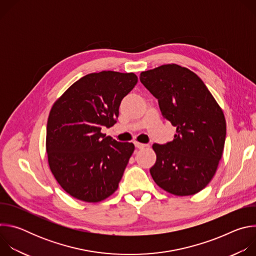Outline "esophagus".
I'll use <instances>...</instances> for the list:
<instances>
[{"label":"esophagus","instance_id":"1","mask_svg":"<svg viewBox=\"0 0 256 256\" xmlns=\"http://www.w3.org/2000/svg\"><path fill=\"white\" fill-rule=\"evenodd\" d=\"M134 146L138 148V149H142V148H144V147H147V144H142V142H134Z\"/></svg>","mask_w":256,"mask_h":256}]
</instances>
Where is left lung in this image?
<instances>
[{
	"mask_svg": "<svg viewBox=\"0 0 256 256\" xmlns=\"http://www.w3.org/2000/svg\"><path fill=\"white\" fill-rule=\"evenodd\" d=\"M140 80L158 99L164 118L176 126L172 142L153 144L157 160L150 173L169 194H196L208 184L222 158L223 110L202 79L186 68L163 64L142 72Z\"/></svg>",
	"mask_w": 256,
	"mask_h": 256,
	"instance_id": "1",
	"label": "left lung"
}]
</instances>
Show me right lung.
I'll return each mask as SVG.
<instances>
[{
  "label": "right lung",
  "instance_id": "right-lung-1",
  "mask_svg": "<svg viewBox=\"0 0 256 256\" xmlns=\"http://www.w3.org/2000/svg\"><path fill=\"white\" fill-rule=\"evenodd\" d=\"M136 83L134 72H92L52 105L46 126L48 165L72 198L98 202L118 190L134 146L106 136L101 128L116 122L122 98Z\"/></svg>",
  "mask_w": 256,
  "mask_h": 256
}]
</instances>
